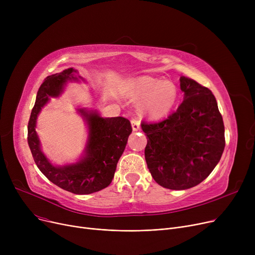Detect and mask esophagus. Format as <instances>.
Listing matches in <instances>:
<instances>
[{"instance_id":"obj_1","label":"esophagus","mask_w":255,"mask_h":255,"mask_svg":"<svg viewBox=\"0 0 255 255\" xmlns=\"http://www.w3.org/2000/svg\"><path fill=\"white\" fill-rule=\"evenodd\" d=\"M131 125L133 131H137L140 129V121L138 119H132L131 120Z\"/></svg>"}]
</instances>
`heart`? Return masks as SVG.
Returning <instances> with one entry per match:
<instances>
[{
	"mask_svg": "<svg viewBox=\"0 0 255 255\" xmlns=\"http://www.w3.org/2000/svg\"><path fill=\"white\" fill-rule=\"evenodd\" d=\"M131 96L136 100H143L141 112L152 118H161L173 109L178 91L170 82L143 76L131 84Z\"/></svg>",
	"mask_w": 255,
	"mask_h": 255,
	"instance_id": "b5f03b06",
	"label": "heart"
}]
</instances>
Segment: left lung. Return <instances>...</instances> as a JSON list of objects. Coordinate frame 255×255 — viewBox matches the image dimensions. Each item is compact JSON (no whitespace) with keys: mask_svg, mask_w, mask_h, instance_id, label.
Masks as SVG:
<instances>
[{"mask_svg":"<svg viewBox=\"0 0 255 255\" xmlns=\"http://www.w3.org/2000/svg\"><path fill=\"white\" fill-rule=\"evenodd\" d=\"M184 100L160 122L141 124L153 179L167 189L184 190L202 183L215 168L225 146L224 124L215 96L194 79L181 76Z\"/></svg>","mask_w":255,"mask_h":255,"instance_id":"obj_1","label":"left lung"}]
</instances>
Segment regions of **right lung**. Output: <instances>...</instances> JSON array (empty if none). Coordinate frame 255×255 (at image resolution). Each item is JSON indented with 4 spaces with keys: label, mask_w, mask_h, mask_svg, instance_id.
<instances>
[{
    "label": "right lung",
    "mask_w": 255,
    "mask_h": 255,
    "mask_svg": "<svg viewBox=\"0 0 255 255\" xmlns=\"http://www.w3.org/2000/svg\"><path fill=\"white\" fill-rule=\"evenodd\" d=\"M73 68L47 76L40 86L28 123V143L34 161L43 175L60 188L74 194H90L112 183L120 157L132 132L130 121L122 117L101 118L97 113L79 110L89 125L86 156L79 162L58 167L52 165L40 149L35 130L36 120L49 97H57L68 80L77 79Z\"/></svg>",
    "instance_id": "right-lung-1"
}]
</instances>
